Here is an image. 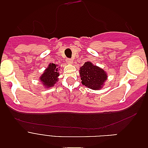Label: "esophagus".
<instances>
[{"instance_id": "34e87169", "label": "esophagus", "mask_w": 148, "mask_h": 148, "mask_svg": "<svg viewBox=\"0 0 148 148\" xmlns=\"http://www.w3.org/2000/svg\"><path fill=\"white\" fill-rule=\"evenodd\" d=\"M66 62H67V64H72L73 63V61L72 59H70V58H67V59H66Z\"/></svg>"}]
</instances>
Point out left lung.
Instances as JSON below:
<instances>
[{"instance_id": "obj_1", "label": "left lung", "mask_w": 148, "mask_h": 148, "mask_svg": "<svg viewBox=\"0 0 148 148\" xmlns=\"http://www.w3.org/2000/svg\"><path fill=\"white\" fill-rule=\"evenodd\" d=\"M79 74L82 84L94 90H101L108 79L107 72L90 61L81 66Z\"/></svg>"}]
</instances>
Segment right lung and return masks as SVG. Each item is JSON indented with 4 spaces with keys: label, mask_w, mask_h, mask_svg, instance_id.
Here are the masks:
<instances>
[{
    "label": "right lung",
    "mask_w": 148,
    "mask_h": 148,
    "mask_svg": "<svg viewBox=\"0 0 148 148\" xmlns=\"http://www.w3.org/2000/svg\"><path fill=\"white\" fill-rule=\"evenodd\" d=\"M59 67L57 64L50 63L45 69L43 74L40 76L39 80L44 87L48 89L54 87L56 82H58Z\"/></svg>",
    "instance_id": "add662e5"
}]
</instances>
